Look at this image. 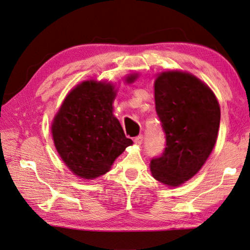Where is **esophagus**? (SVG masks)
I'll list each match as a JSON object with an SVG mask.
<instances>
[{
    "label": "esophagus",
    "mask_w": 250,
    "mask_h": 250,
    "mask_svg": "<svg viewBox=\"0 0 250 250\" xmlns=\"http://www.w3.org/2000/svg\"><path fill=\"white\" fill-rule=\"evenodd\" d=\"M142 141H144V137H142L141 135L140 136H137V137H135L134 138V142L136 145H141L142 144Z\"/></svg>",
    "instance_id": "esophagus-1"
}]
</instances>
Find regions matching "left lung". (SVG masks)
<instances>
[{
	"label": "left lung",
	"instance_id": "1",
	"mask_svg": "<svg viewBox=\"0 0 250 250\" xmlns=\"http://www.w3.org/2000/svg\"><path fill=\"white\" fill-rule=\"evenodd\" d=\"M154 94L166 146L162 155L151 160V172L157 181L178 187L201 169L212 151L220 106L207 85L178 71L157 76Z\"/></svg>",
	"mask_w": 250,
	"mask_h": 250
}]
</instances>
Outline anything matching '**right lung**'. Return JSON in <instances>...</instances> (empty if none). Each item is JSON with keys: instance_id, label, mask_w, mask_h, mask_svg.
Segmentation results:
<instances>
[{"instance_id": "add662e5", "label": "right lung", "mask_w": 250, "mask_h": 250, "mask_svg": "<svg viewBox=\"0 0 250 250\" xmlns=\"http://www.w3.org/2000/svg\"><path fill=\"white\" fill-rule=\"evenodd\" d=\"M136 75L127 78L131 83ZM113 86L87 81L76 86L55 116L52 132L61 159L74 175L94 179L109 171L132 145L113 115Z\"/></svg>"}]
</instances>
